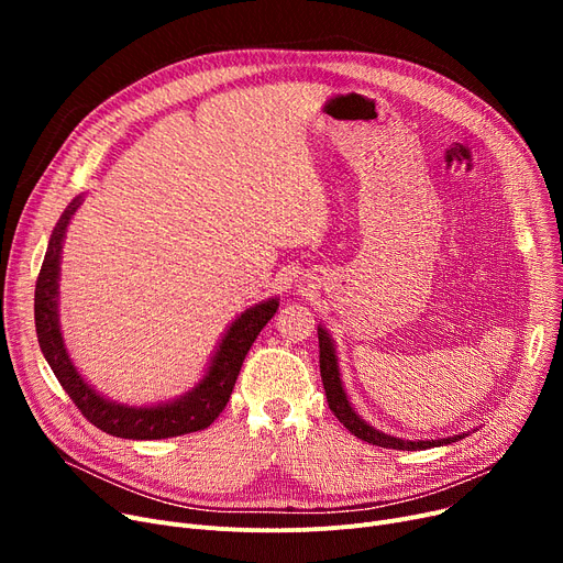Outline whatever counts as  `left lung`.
Returning a JSON list of instances; mask_svg holds the SVG:
<instances>
[{"instance_id": "8db88e82", "label": "left lung", "mask_w": 563, "mask_h": 563, "mask_svg": "<svg viewBox=\"0 0 563 563\" xmlns=\"http://www.w3.org/2000/svg\"><path fill=\"white\" fill-rule=\"evenodd\" d=\"M317 338H319V372H321V383L323 390H327L329 408L333 410V416L353 433L356 438L369 442V445L383 448V450H406V452H416V450H431V448H442V445H452V442L475 433V431H463L456 435L448 438H431V440H408V438H397L386 431H378L369 422H365L356 408L351 406L349 395L344 390L342 383V372H340V358H338V346L331 333L321 327H317Z\"/></svg>"}]
</instances>
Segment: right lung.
I'll return each instance as SVG.
<instances>
[{"mask_svg": "<svg viewBox=\"0 0 563 563\" xmlns=\"http://www.w3.org/2000/svg\"><path fill=\"white\" fill-rule=\"evenodd\" d=\"M84 202V194L75 196L64 210L62 219L56 221L47 253L36 280V299H34V317H36V335L43 356L52 367L54 376L62 383L68 397L84 412V418L111 433L115 438L128 440H162L173 435H185L191 431H200L210 427L225 408L234 380L240 376L242 363L260 331L266 327L280 299L272 297L260 301L244 312L236 314L217 342L212 358L207 363L202 376L196 386L180 397L130 406L104 397L98 388L88 383L77 365L70 358L62 333V317H58V280H62V251L66 242L68 225Z\"/></svg>", "mask_w": 563, "mask_h": 563, "instance_id": "add662e5", "label": "right lung"}]
</instances>
